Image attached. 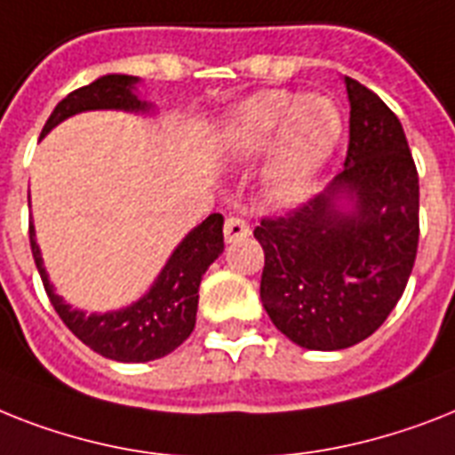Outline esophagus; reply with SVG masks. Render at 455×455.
<instances>
[{
    "instance_id": "obj_1",
    "label": "esophagus",
    "mask_w": 455,
    "mask_h": 455,
    "mask_svg": "<svg viewBox=\"0 0 455 455\" xmlns=\"http://www.w3.org/2000/svg\"><path fill=\"white\" fill-rule=\"evenodd\" d=\"M250 234H252V228H250V224L245 220H240V217H228L227 224H224V240L227 243H240V240H245Z\"/></svg>"
}]
</instances>
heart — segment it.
I'll return each instance as SVG.
<instances>
[{
  "instance_id": "heart-1",
  "label": "heart",
  "mask_w": 455,
  "mask_h": 455,
  "mask_svg": "<svg viewBox=\"0 0 455 455\" xmlns=\"http://www.w3.org/2000/svg\"><path fill=\"white\" fill-rule=\"evenodd\" d=\"M264 170L266 191L273 201L294 203L308 191L343 132V114L336 100L323 93L304 98L287 91H261L235 107L221 128V151L243 164L271 144Z\"/></svg>"
}]
</instances>
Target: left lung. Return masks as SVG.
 Returning a JSON list of instances; mask_svg holds the SVG:
<instances>
[{"label":"left lung","mask_w":455,"mask_h":455,"mask_svg":"<svg viewBox=\"0 0 455 455\" xmlns=\"http://www.w3.org/2000/svg\"><path fill=\"white\" fill-rule=\"evenodd\" d=\"M350 140L343 170L313 201L261 220V304L301 348L341 350L390 315L419 250V172L400 119L346 76Z\"/></svg>","instance_id":"obj_1"}]
</instances>
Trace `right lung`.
<instances>
[{"label":"right lung","instance_id":"1","mask_svg":"<svg viewBox=\"0 0 455 455\" xmlns=\"http://www.w3.org/2000/svg\"><path fill=\"white\" fill-rule=\"evenodd\" d=\"M138 76L128 74H105L84 88H76L55 105L53 114L44 125L42 138L74 114L91 109H121V112L147 114L151 105L140 100ZM29 203V198H28ZM224 217L220 212L194 227L184 235L182 243L172 250L170 259L154 280L149 291L135 304L119 311L91 313L72 306L55 294L48 273L44 268L42 250L36 245L35 224L29 221V247L44 280L46 294L55 313L69 327L76 339L86 343L102 357L116 362H149L168 355L182 346L194 331L196 311H198V287L210 264L224 252Z\"/></svg>","mask_w":455,"mask_h":455}]
</instances>
